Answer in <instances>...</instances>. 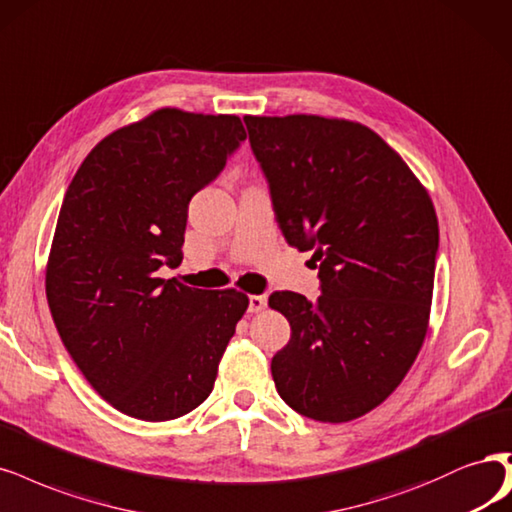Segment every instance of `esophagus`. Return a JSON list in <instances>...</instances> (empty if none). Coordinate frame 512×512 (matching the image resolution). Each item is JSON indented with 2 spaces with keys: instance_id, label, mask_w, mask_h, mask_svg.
Here are the masks:
<instances>
[{
  "instance_id": "obj_1",
  "label": "esophagus",
  "mask_w": 512,
  "mask_h": 512,
  "mask_svg": "<svg viewBox=\"0 0 512 512\" xmlns=\"http://www.w3.org/2000/svg\"><path fill=\"white\" fill-rule=\"evenodd\" d=\"M264 307H267V296H262V294L250 296V311L252 313H260Z\"/></svg>"
}]
</instances>
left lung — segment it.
<instances>
[{
    "mask_svg": "<svg viewBox=\"0 0 512 512\" xmlns=\"http://www.w3.org/2000/svg\"><path fill=\"white\" fill-rule=\"evenodd\" d=\"M281 233L313 252L322 294L273 292L292 334L271 360L279 396L343 424L390 396L424 345L438 252L428 190L360 122L245 116Z\"/></svg>",
    "mask_w": 512,
    "mask_h": 512,
    "instance_id": "8db88e82",
    "label": "left lung"
}]
</instances>
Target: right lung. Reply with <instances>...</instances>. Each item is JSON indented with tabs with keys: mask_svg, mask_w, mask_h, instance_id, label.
Listing matches in <instances>:
<instances>
[{
	"mask_svg": "<svg viewBox=\"0 0 512 512\" xmlns=\"http://www.w3.org/2000/svg\"><path fill=\"white\" fill-rule=\"evenodd\" d=\"M245 137L239 116L161 108L103 137L65 192L48 307L80 373L129 417L167 421L197 409L250 305L233 288L158 277L182 262L190 199Z\"/></svg>",
	"mask_w": 512,
	"mask_h": 512,
	"instance_id": "right-lung-1",
	"label": "right lung"
}]
</instances>
